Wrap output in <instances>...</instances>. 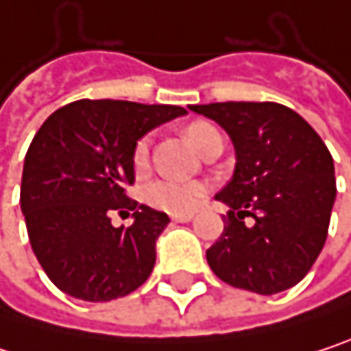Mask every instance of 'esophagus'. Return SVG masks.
<instances>
[{"label":"esophagus","mask_w":351,"mask_h":351,"mask_svg":"<svg viewBox=\"0 0 351 351\" xmlns=\"http://www.w3.org/2000/svg\"><path fill=\"white\" fill-rule=\"evenodd\" d=\"M171 219L176 221V223H186V221H191V219H193V213H173V215H171Z\"/></svg>","instance_id":"1"}]
</instances>
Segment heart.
I'll return each instance as SVG.
<instances>
[{
	"label": "heart",
	"instance_id": "b5f03b06",
	"mask_svg": "<svg viewBox=\"0 0 351 351\" xmlns=\"http://www.w3.org/2000/svg\"><path fill=\"white\" fill-rule=\"evenodd\" d=\"M184 134H186V140L191 142V146H195L199 152H201V148L211 138L221 136L213 123L203 121V119L191 121L186 125ZM148 158H150V138L144 136L134 146V154H132L134 167L138 171H144L148 167ZM205 193H207L205 184L203 182H197V180H171V178H160V180H154L152 184L146 186L144 199L152 207L162 209V211H169V213H191L201 203V199L205 197Z\"/></svg>",
	"mask_w": 351,
	"mask_h": 351
}]
</instances>
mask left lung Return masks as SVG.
<instances>
[{
	"instance_id": "left-lung-1",
	"label": "left lung",
	"mask_w": 351,
	"mask_h": 351,
	"mask_svg": "<svg viewBox=\"0 0 351 351\" xmlns=\"http://www.w3.org/2000/svg\"><path fill=\"white\" fill-rule=\"evenodd\" d=\"M215 119L236 148V171L215 199L230 205L207 262L223 282L274 295L301 282L323 250L335 201L333 158L315 130L272 101L189 106ZM245 217L252 221L245 224Z\"/></svg>"
}]
</instances>
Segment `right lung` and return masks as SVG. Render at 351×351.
I'll list each match as a JSON object with an SVG mask.
<instances>
[{"label":"right lung","instance_id":"1","mask_svg":"<svg viewBox=\"0 0 351 351\" xmlns=\"http://www.w3.org/2000/svg\"><path fill=\"white\" fill-rule=\"evenodd\" d=\"M178 106L79 99L56 109L26 152L20 205L46 276L66 295L113 301L142 287L169 215L130 199L134 146L152 128L184 115ZM115 213H132L113 228Z\"/></svg>","mask_w":351,"mask_h":351}]
</instances>
